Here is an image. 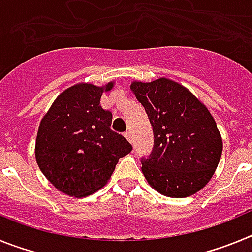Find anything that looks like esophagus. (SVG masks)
I'll return each mask as SVG.
<instances>
[{"instance_id":"1","label":"esophagus","mask_w":252,"mask_h":252,"mask_svg":"<svg viewBox=\"0 0 252 252\" xmlns=\"http://www.w3.org/2000/svg\"><path fill=\"white\" fill-rule=\"evenodd\" d=\"M125 137H126V139H127L130 142H132V133H131V131L125 132Z\"/></svg>"}]
</instances>
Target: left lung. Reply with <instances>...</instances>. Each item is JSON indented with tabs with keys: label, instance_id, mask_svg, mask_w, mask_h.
<instances>
[{
	"label": "left lung",
	"instance_id": "left-lung-1",
	"mask_svg": "<svg viewBox=\"0 0 252 252\" xmlns=\"http://www.w3.org/2000/svg\"><path fill=\"white\" fill-rule=\"evenodd\" d=\"M131 91L153 126V154L142 159V174L160 194L186 198L215 174L222 137L213 116L188 88L168 78L135 81Z\"/></svg>",
	"mask_w": 252,
	"mask_h": 252
}]
</instances>
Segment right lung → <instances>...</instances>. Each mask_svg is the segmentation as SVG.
Instances as JSON below:
<instances>
[{"label": "right lung", "mask_w": 252, "mask_h": 252, "mask_svg": "<svg viewBox=\"0 0 252 252\" xmlns=\"http://www.w3.org/2000/svg\"><path fill=\"white\" fill-rule=\"evenodd\" d=\"M78 83L60 93L40 122L35 158L40 170L58 190L82 198L110 180L130 142L111 130L112 113L101 97L113 88Z\"/></svg>", "instance_id": "1"}]
</instances>
